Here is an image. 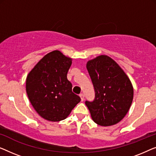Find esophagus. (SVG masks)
Wrapping results in <instances>:
<instances>
[{
  "instance_id": "34e87169",
  "label": "esophagus",
  "mask_w": 156,
  "mask_h": 156,
  "mask_svg": "<svg viewBox=\"0 0 156 156\" xmlns=\"http://www.w3.org/2000/svg\"><path fill=\"white\" fill-rule=\"evenodd\" d=\"M80 99H81V101H83L84 100V98H85V96L84 95H83V93L80 94Z\"/></svg>"
}]
</instances>
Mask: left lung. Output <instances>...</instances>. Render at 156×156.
<instances>
[{
  "mask_svg": "<svg viewBox=\"0 0 156 156\" xmlns=\"http://www.w3.org/2000/svg\"><path fill=\"white\" fill-rule=\"evenodd\" d=\"M87 69L95 90L93 101H85L92 119L100 126L117 124L132 103L133 89L130 80L112 58L105 55L89 61Z\"/></svg>",
  "mask_w": 156,
  "mask_h": 156,
  "instance_id": "obj_1",
  "label": "left lung"
}]
</instances>
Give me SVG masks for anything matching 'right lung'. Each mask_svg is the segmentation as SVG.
Masks as SVG:
<instances>
[{"label": "right lung", "instance_id": "1", "mask_svg": "<svg viewBox=\"0 0 156 156\" xmlns=\"http://www.w3.org/2000/svg\"><path fill=\"white\" fill-rule=\"evenodd\" d=\"M71 60L56 50L44 56L28 74V98L44 119L51 122L65 119L80 101L67 79Z\"/></svg>", "mask_w": 156, "mask_h": 156}]
</instances>
